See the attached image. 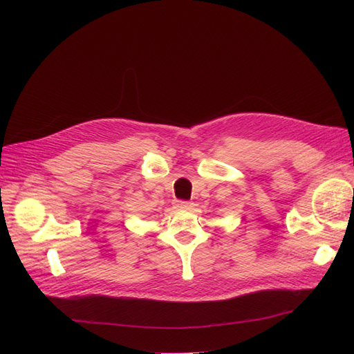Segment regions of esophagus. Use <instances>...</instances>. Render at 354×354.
<instances>
[{
    "mask_svg": "<svg viewBox=\"0 0 354 354\" xmlns=\"http://www.w3.org/2000/svg\"><path fill=\"white\" fill-rule=\"evenodd\" d=\"M177 207H180V208H192V207H194V202H192V201H177Z\"/></svg>",
    "mask_w": 354,
    "mask_h": 354,
    "instance_id": "34e87169",
    "label": "esophagus"
}]
</instances>
